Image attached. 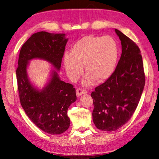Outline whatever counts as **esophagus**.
<instances>
[{
  "instance_id": "1",
  "label": "esophagus",
  "mask_w": 159,
  "mask_h": 159,
  "mask_svg": "<svg viewBox=\"0 0 159 159\" xmlns=\"http://www.w3.org/2000/svg\"><path fill=\"white\" fill-rule=\"evenodd\" d=\"M88 91L86 90H83V89H80V88H77L76 89V95L78 97H79L80 95H83V94L87 93Z\"/></svg>"
}]
</instances>
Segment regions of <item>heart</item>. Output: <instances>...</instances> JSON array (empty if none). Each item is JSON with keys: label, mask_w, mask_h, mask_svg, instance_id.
<instances>
[{"label": "heart", "mask_w": 159, "mask_h": 159, "mask_svg": "<svg viewBox=\"0 0 159 159\" xmlns=\"http://www.w3.org/2000/svg\"><path fill=\"white\" fill-rule=\"evenodd\" d=\"M118 45L112 36L89 35L75 43L70 54H64L63 64L70 79L76 80L80 77L85 66L88 72L83 85H93L99 80L108 79L114 73L118 59Z\"/></svg>", "instance_id": "1"}]
</instances>
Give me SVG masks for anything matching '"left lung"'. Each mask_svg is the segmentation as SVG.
<instances>
[{
  "label": "left lung",
  "mask_w": 159,
  "mask_h": 159,
  "mask_svg": "<svg viewBox=\"0 0 159 159\" xmlns=\"http://www.w3.org/2000/svg\"><path fill=\"white\" fill-rule=\"evenodd\" d=\"M122 53L112 75L91 93L93 120L101 130L115 131L125 124L138 105L145 84L140 50L130 39L115 29Z\"/></svg>",
  "instance_id": "1"
}]
</instances>
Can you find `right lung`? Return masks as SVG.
<instances>
[{
  "mask_svg": "<svg viewBox=\"0 0 159 159\" xmlns=\"http://www.w3.org/2000/svg\"><path fill=\"white\" fill-rule=\"evenodd\" d=\"M65 36L46 31L34 34L21 48L16 70L21 107L37 127L50 134L63 133L69 128L67 110L76 100L73 85L61 80L58 75L68 41ZM35 58L47 61L54 67L41 90L30 82L27 74L29 61Z\"/></svg>",
  "mask_w": 159,
  "mask_h": 159,
  "instance_id": "right-lung-1",
  "label": "right lung"
}]
</instances>
